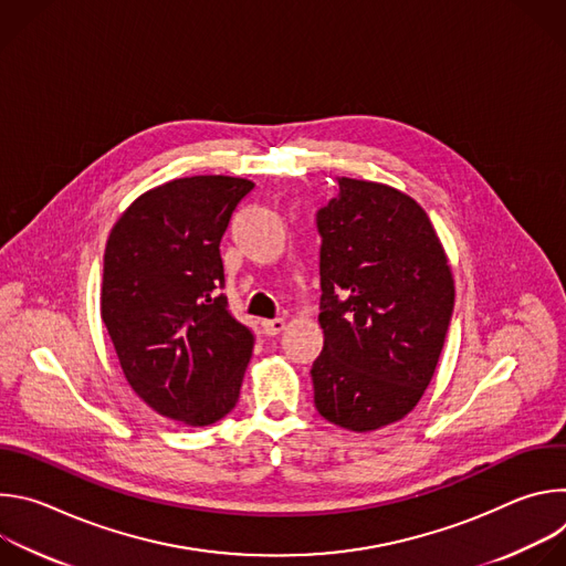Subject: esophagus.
<instances>
[{
    "mask_svg": "<svg viewBox=\"0 0 566 566\" xmlns=\"http://www.w3.org/2000/svg\"><path fill=\"white\" fill-rule=\"evenodd\" d=\"M262 327H264V334L273 338V336H277V334H282V332H284L286 322H284L282 317H275V319H264V322H262Z\"/></svg>",
    "mask_w": 566,
    "mask_h": 566,
    "instance_id": "34e87169",
    "label": "esophagus"
}]
</instances>
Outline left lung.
Instances as JSON below:
<instances>
[{
  "label": "left lung",
  "mask_w": 566,
  "mask_h": 566,
  "mask_svg": "<svg viewBox=\"0 0 566 566\" xmlns=\"http://www.w3.org/2000/svg\"><path fill=\"white\" fill-rule=\"evenodd\" d=\"M315 226V410L345 430H378L410 415L434 376L454 306L448 258L426 210L382 184L338 177Z\"/></svg>",
  "instance_id": "obj_1"
}]
</instances>
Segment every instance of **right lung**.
<instances>
[{
	"label": "right lung",
	"mask_w": 566,
	"mask_h": 566,
	"mask_svg": "<svg viewBox=\"0 0 566 566\" xmlns=\"http://www.w3.org/2000/svg\"><path fill=\"white\" fill-rule=\"evenodd\" d=\"M255 188L186 177L140 195L105 249L101 313L132 389L160 417L192 428L234 406L255 334L228 311L221 237Z\"/></svg>",
	"instance_id": "right-lung-1"
}]
</instances>
